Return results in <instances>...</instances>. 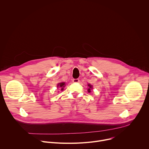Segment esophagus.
Instances as JSON below:
<instances>
[{"mask_svg":"<svg viewBox=\"0 0 149 149\" xmlns=\"http://www.w3.org/2000/svg\"><path fill=\"white\" fill-rule=\"evenodd\" d=\"M72 81H73V82H79V79H73Z\"/></svg>","mask_w":149,"mask_h":149,"instance_id":"esophagus-1","label":"esophagus"}]
</instances>
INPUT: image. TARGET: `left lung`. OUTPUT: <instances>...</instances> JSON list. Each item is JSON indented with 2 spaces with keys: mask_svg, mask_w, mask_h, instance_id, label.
I'll use <instances>...</instances> for the list:
<instances>
[{
  "mask_svg": "<svg viewBox=\"0 0 149 149\" xmlns=\"http://www.w3.org/2000/svg\"><path fill=\"white\" fill-rule=\"evenodd\" d=\"M88 86L89 87V88L88 89V92L90 93L91 92V90L93 88V86H91V85H90V84H88Z\"/></svg>",
  "mask_w": 149,
  "mask_h": 149,
  "instance_id": "obj_1",
  "label": "left lung"
}]
</instances>
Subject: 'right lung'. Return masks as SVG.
<instances>
[{"label":"right lung","mask_w":149,"mask_h":149,"mask_svg":"<svg viewBox=\"0 0 149 149\" xmlns=\"http://www.w3.org/2000/svg\"><path fill=\"white\" fill-rule=\"evenodd\" d=\"M65 86V82H61L58 84L57 85V87L59 88L62 91L63 90V88Z\"/></svg>","instance_id":"1"}]
</instances>
